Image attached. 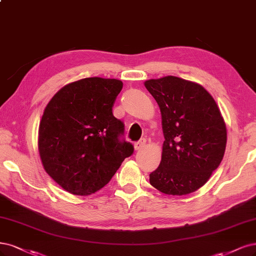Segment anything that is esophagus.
Returning a JSON list of instances; mask_svg holds the SVG:
<instances>
[{"mask_svg":"<svg viewBox=\"0 0 256 256\" xmlns=\"http://www.w3.org/2000/svg\"><path fill=\"white\" fill-rule=\"evenodd\" d=\"M145 144H146V140L143 138H140V140H138V142L134 143V148L136 149V150H140V148L144 147Z\"/></svg>","mask_w":256,"mask_h":256,"instance_id":"34e87169","label":"esophagus"}]
</instances>
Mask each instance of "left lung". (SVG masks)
I'll return each instance as SVG.
<instances>
[{"label":"left lung","instance_id":"8db88e82","mask_svg":"<svg viewBox=\"0 0 256 256\" xmlns=\"http://www.w3.org/2000/svg\"><path fill=\"white\" fill-rule=\"evenodd\" d=\"M162 116V160L149 174L167 195H188L204 185L222 162L226 128L217 104L204 86L166 76L145 82Z\"/></svg>","mask_w":256,"mask_h":256}]
</instances>
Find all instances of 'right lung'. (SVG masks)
Listing matches in <instances>:
<instances>
[{"label": "right lung", "instance_id": "right-lung-1", "mask_svg": "<svg viewBox=\"0 0 256 256\" xmlns=\"http://www.w3.org/2000/svg\"><path fill=\"white\" fill-rule=\"evenodd\" d=\"M118 79L90 77L68 84L48 104L39 126L44 170L74 195L102 188L134 152L125 125L113 116Z\"/></svg>", "mask_w": 256, "mask_h": 256}]
</instances>
